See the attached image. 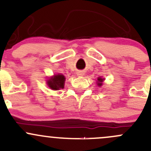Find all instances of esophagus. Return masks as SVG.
<instances>
[{"instance_id": "obj_1", "label": "esophagus", "mask_w": 151, "mask_h": 151, "mask_svg": "<svg viewBox=\"0 0 151 151\" xmlns=\"http://www.w3.org/2000/svg\"><path fill=\"white\" fill-rule=\"evenodd\" d=\"M83 74H84V73L83 71H78L77 72V75L78 76H83Z\"/></svg>"}]
</instances>
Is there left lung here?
<instances>
[{
    "mask_svg": "<svg viewBox=\"0 0 151 151\" xmlns=\"http://www.w3.org/2000/svg\"><path fill=\"white\" fill-rule=\"evenodd\" d=\"M103 79H101V78H99V77L98 78V83H97V85H99V86H101V85H102V82H103Z\"/></svg>",
    "mask_w": 151,
    "mask_h": 151,
    "instance_id": "left-lung-1",
    "label": "left lung"
}]
</instances>
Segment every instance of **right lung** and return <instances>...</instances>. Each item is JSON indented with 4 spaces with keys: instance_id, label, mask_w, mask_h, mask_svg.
I'll use <instances>...</instances> for the list:
<instances>
[{
    "instance_id": "right-lung-1",
    "label": "right lung",
    "mask_w": 151,
    "mask_h": 151,
    "mask_svg": "<svg viewBox=\"0 0 151 151\" xmlns=\"http://www.w3.org/2000/svg\"><path fill=\"white\" fill-rule=\"evenodd\" d=\"M65 77L62 74H57L47 81V84L51 89L57 91L64 88Z\"/></svg>"
}]
</instances>
